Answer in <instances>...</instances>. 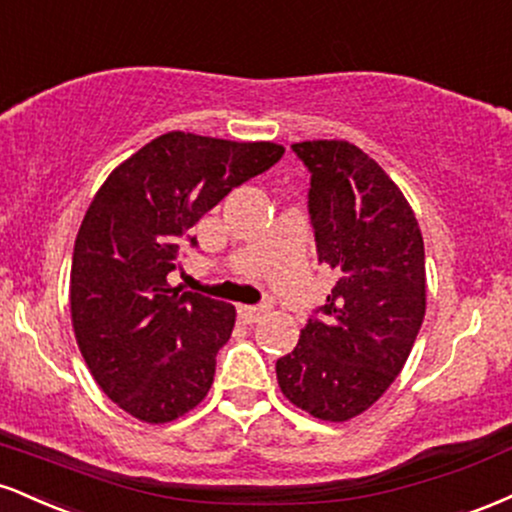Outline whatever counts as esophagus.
Masks as SVG:
<instances>
[{
    "label": "esophagus",
    "instance_id": "34e87169",
    "mask_svg": "<svg viewBox=\"0 0 512 512\" xmlns=\"http://www.w3.org/2000/svg\"><path fill=\"white\" fill-rule=\"evenodd\" d=\"M269 313V305H240L238 308V317L243 322H248V325H252V322H260L264 315Z\"/></svg>",
    "mask_w": 512,
    "mask_h": 512
}]
</instances>
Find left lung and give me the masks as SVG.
<instances>
[{
	"mask_svg": "<svg viewBox=\"0 0 512 512\" xmlns=\"http://www.w3.org/2000/svg\"><path fill=\"white\" fill-rule=\"evenodd\" d=\"M291 149L310 173L317 260L339 281L276 361V380L315 419L349 421L395 383L421 330L424 238L399 187L358 146L317 139Z\"/></svg>",
	"mask_w": 512,
	"mask_h": 512,
	"instance_id": "1",
	"label": "left lung"
}]
</instances>
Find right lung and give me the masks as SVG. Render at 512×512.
Segmentation results:
<instances>
[{
	"instance_id": "right-lung-1",
	"label": "right lung",
	"mask_w": 512,
	"mask_h": 512,
	"mask_svg": "<svg viewBox=\"0 0 512 512\" xmlns=\"http://www.w3.org/2000/svg\"><path fill=\"white\" fill-rule=\"evenodd\" d=\"M281 156L272 142L168 132L93 197L74 243L72 325L96 383L134 419L168 424L207 397L236 308L173 289L168 274L182 245H197L190 228Z\"/></svg>"
}]
</instances>
